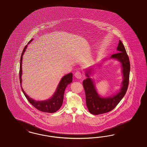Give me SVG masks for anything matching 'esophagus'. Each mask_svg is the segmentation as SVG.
Returning <instances> with one entry per match:
<instances>
[{
    "label": "esophagus",
    "instance_id": "esophagus-1",
    "mask_svg": "<svg viewBox=\"0 0 147 147\" xmlns=\"http://www.w3.org/2000/svg\"><path fill=\"white\" fill-rule=\"evenodd\" d=\"M82 74H81V73L80 72V71H76V73H75V74H74V76H75V77H76V78H77L78 79H81V78H82Z\"/></svg>",
    "mask_w": 147,
    "mask_h": 147
}]
</instances>
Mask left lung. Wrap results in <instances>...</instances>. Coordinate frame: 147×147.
Returning <instances> with one entry per match:
<instances>
[{
  "label": "left lung",
  "mask_w": 147,
  "mask_h": 147,
  "mask_svg": "<svg viewBox=\"0 0 147 147\" xmlns=\"http://www.w3.org/2000/svg\"><path fill=\"white\" fill-rule=\"evenodd\" d=\"M118 53L112 55L110 58L103 59V62L108 59H115L121 63L123 80L121 88L115 94L107 97H102L97 93L94 83L90 76L102 62L88 68L85 71L87 79L83 81V86L86 94V102L89 112L94 115H98L111 111L120 102L127 92L129 84L130 73V62L125 46L122 41L119 40L117 47Z\"/></svg>",
  "instance_id": "1"
}]
</instances>
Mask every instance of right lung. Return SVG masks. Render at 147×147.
<instances>
[{"mask_svg":"<svg viewBox=\"0 0 147 147\" xmlns=\"http://www.w3.org/2000/svg\"><path fill=\"white\" fill-rule=\"evenodd\" d=\"M33 39L30 40L27 45L23 49L21 58H20V70H19V78H20V82L21 88L22 89V92L25 95V97L26 98L29 102L31 104L32 106L38 109L40 111H43L45 113H53L57 111L61 108L62 106L63 100V96H64V93L66 88L67 87V85L70 84L72 82L73 79V74L71 73H69L66 75L63 76L60 81L58 84L57 88L55 90L54 93L52 95V97L47 99L46 100L42 101H36L32 98H30L26 93L25 92L24 89L22 88V56L24 54V53L26 51L28 45L29 44Z\"/></svg>","mask_w":147,"mask_h":147,"instance_id":"1","label":"right lung"}]
</instances>
